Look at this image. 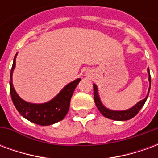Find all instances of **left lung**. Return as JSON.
I'll use <instances>...</instances> for the list:
<instances>
[{
    "label": "left lung",
    "instance_id": "1",
    "mask_svg": "<svg viewBox=\"0 0 158 158\" xmlns=\"http://www.w3.org/2000/svg\"><path fill=\"white\" fill-rule=\"evenodd\" d=\"M147 73H148V80H149L150 85L149 89H148V93H147V96H146V98H144L141 101H139V102L136 103L135 105L133 106L132 107H130V108L127 110H123V111L111 110L104 106L102 102L101 99H100L99 93H98V87H97L96 84H93V88H94V100H95V103H96V107L98 108L100 113H102L104 117L107 118L112 119V120H116V121H126V120L131 119L132 118L135 116L136 114L139 112V110L142 108L144 104L146 103V99H147L148 95H149L150 89H151V74H150L149 68L147 69Z\"/></svg>",
    "mask_w": 158,
    "mask_h": 158
}]
</instances>
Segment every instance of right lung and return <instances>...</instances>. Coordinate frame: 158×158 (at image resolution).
Listing matches in <instances>:
<instances>
[{
    "instance_id": "add662e5",
    "label": "right lung",
    "mask_w": 158,
    "mask_h": 158,
    "mask_svg": "<svg viewBox=\"0 0 158 158\" xmlns=\"http://www.w3.org/2000/svg\"><path fill=\"white\" fill-rule=\"evenodd\" d=\"M16 54L10 73V93L12 102L21 115L29 121L42 126L52 125L65 118L69 112L70 100L81 79H77L64 86L56 96L45 103H30L17 94L12 85V73L16 67Z\"/></svg>"
}]
</instances>
